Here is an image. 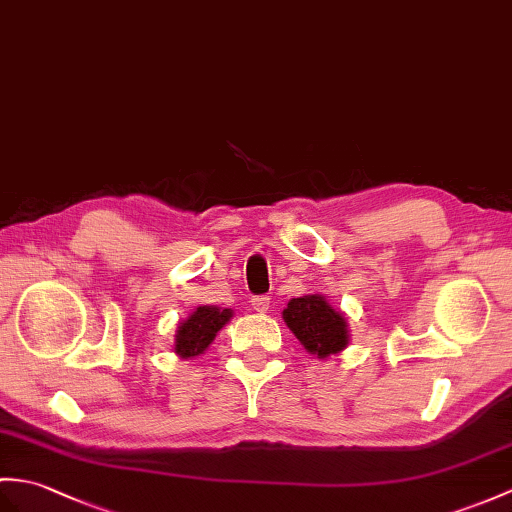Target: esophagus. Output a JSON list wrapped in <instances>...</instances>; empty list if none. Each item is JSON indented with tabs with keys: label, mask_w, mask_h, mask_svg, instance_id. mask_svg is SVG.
I'll return each mask as SVG.
<instances>
[{
	"label": "esophagus",
	"mask_w": 512,
	"mask_h": 512,
	"mask_svg": "<svg viewBox=\"0 0 512 512\" xmlns=\"http://www.w3.org/2000/svg\"><path fill=\"white\" fill-rule=\"evenodd\" d=\"M253 310L259 314H266L270 310V296H253Z\"/></svg>",
	"instance_id": "obj_1"
}]
</instances>
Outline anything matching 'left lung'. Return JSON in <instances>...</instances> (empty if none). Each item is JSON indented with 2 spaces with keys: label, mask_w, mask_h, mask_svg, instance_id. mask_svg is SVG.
Instances as JSON below:
<instances>
[{
  "label": "left lung",
  "mask_w": 512,
  "mask_h": 512,
  "mask_svg": "<svg viewBox=\"0 0 512 512\" xmlns=\"http://www.w3.org/2000/svg\"><path fill=\"white\" fill-rule=\"evenodd\" d=\"M285 325L318 358H329L349 344V325L342 312L334 310L323 294H307L292 299L283 310Z\"/></svg>",
  "instance_id": "obj_1"
}]
</instances>
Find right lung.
Returning <instances> with one entry per match:
<instances>
[{"label": "right lung", "instance_id": "add662e5", "mask_svg": "<svg viewBox=\"0 0 512 512\" xmlns=\"http://www.w3.org/2000/svg\"><path fill=\"white\" fill-rule=\"evenodd\" d=\"M233 310H220L216 305H200L196 312L189 314L176 329L174 336V353L183 360L196 358L205 353L218 331L229 323Z\"/></svg>", "mask_w": 512, "mask_h": 512}]
</instances>
